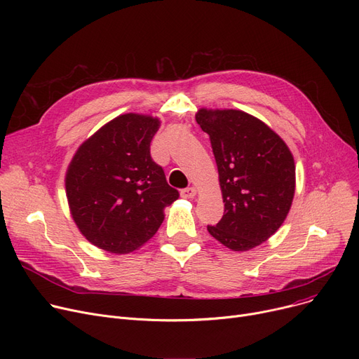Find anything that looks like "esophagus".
Segmentation results:
<instances>
[{
	"instance_id": "1",
	"label": "esophagus",
	"mask_w": 359,
	"mask_h": 359,
	"mask_svg": "<svg viewBox=\"0 0 359 359\" xmlns=\"http://www.w3.org/2000/svg\"><path fill=\"white\" fill-rule=\"evenodd\" d=\"M180 195L184 199H192V198L196 196V189H195V187H186V189H183L180 192Z\"/></svg>"
}]
</instances>
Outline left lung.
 Listing matches in <instances>:
<instances>
[{
    "label": "left lung",
    "mask_w": 359,
    "mask_h": 359,
    "mask_svg": "<svg viewBox=\"0 0 359 359\" xmlns=\"http://www.w3.org/2000/svg\"><path fill=\"white\" fill-rule=\"evenodd\" d=\"M195 118L210 135L224 201V215L208 225L210 234L234 252L260 246L292 205L295 163L288 145L243 110L202 107Z\"/></svg>",
    "instance_id": "left-lung-1"
}]
</instances>
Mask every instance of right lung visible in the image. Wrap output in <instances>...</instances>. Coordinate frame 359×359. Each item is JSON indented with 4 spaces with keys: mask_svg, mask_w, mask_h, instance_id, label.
Segmentation results:
<instances>
[{
    "mask_svg": "<svg viewBox=\"0 0 359 359\" xmlns=\"http://www.w3.org/2000/svg\"><path fill=\"white\" fill-rule=\"evenodd\" d=\"M160 119L125 113L86 140L67 168L65 191L80 233L116 255L138 250L179 198L149 154Z\"/></svg>",
    "mask_w": 359,
    "mask_h": 359,
    "instance_id": "1",
    "label": "right lung"
}]
</instances>
